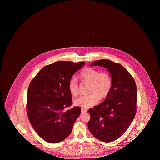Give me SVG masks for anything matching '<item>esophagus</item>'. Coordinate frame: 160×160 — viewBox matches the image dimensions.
I'll return each instance as SVG.
<instances>
[{
    "label": "esophagus",
    "mask_w": 160,
    "mask_h": 160,
    "mask_svg": "<svg viewBox=\"0 0 160 160\" xmlns=\"http://www.w3.org/2000/svg\"><path fill=\"white\" fill-rule=\"evenodd\" d=\"M81 112H82V113H84V112H87V110L85 109V108H81Z\"/></svg>",
    "instance_id": "obj_1"
}]
</instances>
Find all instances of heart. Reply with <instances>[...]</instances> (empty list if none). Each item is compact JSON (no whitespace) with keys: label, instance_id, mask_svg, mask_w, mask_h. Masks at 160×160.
Here are the masks:
<instances>
[{"label":"heart","instance_id":"obj_1","mask_svg":"<svg viewBox=\"0 0 160 160\" xmlns=\"http://www.w3.org/2000/svg\"><path fill=\"white\" fill-rule=\"evenodd\" d=\"M80 78L82 82L90 83L89 93L91 94L82 95L75 99L74 104L76 106L85 109L94 106L99 102V99L106 98L112 90V79L107 71L99 72L98 69L88 67L81 71ZM68 89L72 96L78 95L79 85L75 77L69 81Z\"/></svg>","mask_w":160,"mask_h":160}]
</instances>
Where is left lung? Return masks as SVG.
Here are the masks:
<instances>
[{
  "mask_svg": "<svg viewBox=\"0 0 160 160\" xmlns=\"http://www.w3.org/2000/svg\"><path fill=\"white\" fill-rule=\"evenodd\" d=\"M106 68L111 74L112 88L101 104L89 110L88 128L92 134L104 142L118 139L127 131L137 108V87L134 79L121 64L108 59L93 62L90 66Z\"/></svg>",
  "mask_w": 160,
  "mask_h": 160,
  "instance_id": "left-lung-1",
  "label": "left lung"
}]
</instances>
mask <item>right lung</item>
I'll return each instance as SVG.
<instances>
[{
	"label": "right lung",
	"instance_id": "add662e5",
	"mask_svg": "<svg viewBox=\"0 0 160 160\" xmlns=\"http://www.w3.org/2000/svg\"><path fill=\"white\" fill-rule=\"evenodd\" d=\"M85 64L58 61L41 69L32 79L28 91L27 114L37 133L47 142L59 143L68 137L80 114L72 105L69 81Z\"/></svg>",
	"mask_w": 160,
	"mask_h": 160
}]
</instances>
